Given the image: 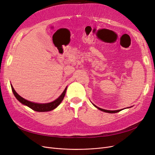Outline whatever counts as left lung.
Returning <instances> with one entry per match:
<instances>
[{"label": "left lung", "instance_id": "8db88e82", "mask_svg": "<svg viewBox=\"0 0 155 155\" xmlns=\"http://www.w3.org/2000/svg\"><path fill=\"white\" fill-rule=\"evenodd\" d=\"M93 105L95 107H96L97 109H99V110H101V111H103V112H107V113H116V112H118L121 111V110H123V109H120V110H105V109H101V108L97 107V106H96V105H94V104H93ZM127 108H128V107H127ZM129 108H130V107H129Z\"/></svg>", "mask_w": 155, "mask_h": 155}]
</instances>
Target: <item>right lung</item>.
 Returning a JSON list of instances; mask_svg holds the SVG:
<instances>
[{"label":"right lung","instance_id":"1","mask_svg":"<svg viewBox=\"0 0 155 155\" xmlns=\"http://www.w3.org/2000/svg\"><path fill=\"white\" fill-rule=\"evenodd\" d=\"M11 87H12L14 96H15V97L17 98V100L18 101L21 102L22 105L28 107L32 110L37 112H48V111H50L55 109L56 107L59 106V105L63 101L67 89V87H66V88H65V89L61 94L59 97H58L57 99L55 100L54 101L50 103H46V104H39V103H35V102H32V101L25 100V98H23L21 96L18 95L16 92V91L14 90L12 84H11Z\"/></svg>","mask_w":155,"mask_h":155}]
</instances>
